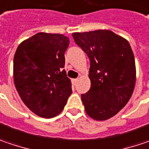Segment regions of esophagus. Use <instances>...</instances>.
<instances>
[{
    "label": "esophagus",
    "instance_id": "obj_1",
    "mask_svg": "<svg viewBox=\"0 0 149 149\" xmlns=\"http://www.w3.org/2000/svg\"><path fill=\"white\" fill-rule=\"evenodd\" d=\"M77 81H78V79L77 78H75V79H72V83L73 85H76L77 83Z\"/></svg>",
    "mask_w": 149,
    "mask_h": 149
}]
</instances>
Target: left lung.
<instances>
[{
	"mask_svg": "<svg viewBox=\"0 0 149 149\" xmlns=\"http://www.w3.org/2000/svg\"><path fill=\"white\" fill-rule=\"evenodd\" d=\"M72 37L90 60L91 87L81 95L85 111L93 120H108L125 107L135 88V59L130 44L106 29L73 33Z\"/></svg>",
	"mask_w": 149,
	"mask_h": 149,
	"instance_id": "left-lung-1",
	"label": "left lung"
}]
</instances>
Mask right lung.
<instances>
[{
    "mask_svg": "<svg viewBox=\"0 0 149 149\" xmlns=\"http://www.w3.org/2000/svg\"><path fill=\"white\" fill-rule=\"evenodd\" d=\"M68 45L64 34L40 32L23 40L14 55L16 89L25 105L40 117L59 115L72 92L62 69Z\"/></svg>",
    "mask_w": 149,
    "mask_h": 149,
    "instance_id": "right-lung-1",
    "label": "right lung"
}]
</instances>
